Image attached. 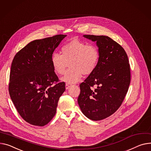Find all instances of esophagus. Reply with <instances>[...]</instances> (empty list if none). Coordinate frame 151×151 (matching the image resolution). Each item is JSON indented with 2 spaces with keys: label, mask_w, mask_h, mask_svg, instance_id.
<instances>
[{
  "label": "esophagus",
  "mask_w": 151,
  "mask_h": 151,
  "mask_svg": "<svg viewBox=\"0 0 151 151\" xmlns=\"http://www.w3.org/2000/svg\"><path fill=\"white\" fill-rule=\"evenodd\" d=\"M71 86H72V84H70L69 83H66V84H65V88L67 90Z\"/></svg>",
  "instance_id": "esophagus-1"
}]
</instances>
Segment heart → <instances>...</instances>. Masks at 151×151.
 Masks as SVG:
<instances>
[{
  "mask_svg": "<svg viewBox=\"0 0 151 151\" xmlns=\"http://www.w3.org/2000/svg\"><path fill=\"white\" fill-rule=\"evenodd\" d=\"M62 55L53 53L51 64L55 72L63 75L70 63V69L62 78L63 81L76 83L81 79L83 73L91 74L96 68L99 57L98 48L94 45L73 39L64 44L61 48Z\"/></svg>",
  "mask_w": 151,
  "mask_h": 151,
  "instance_id": "b5f03b06",
  "label": "heart"
}]
</instances>
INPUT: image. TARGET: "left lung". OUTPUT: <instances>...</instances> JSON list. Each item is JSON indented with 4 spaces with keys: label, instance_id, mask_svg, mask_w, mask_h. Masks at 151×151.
<instances>
[{
    "label": "left lung",
    "instance_id": "8db88e82",
    "mask_svg": "<svg viewBox=\"0 0 151 151\" xmlns=\"http://www.w3.org/2000/svg\"><path fill=\"white\" fill-rule=\"evenodd\" d=\"M96 42L98 65L80 84L78 103L88 118L99 121L115 113L122 105L130 82V65L124 48L106 36L84 35Z\"/></svg>",
    "mask_w": 151,
    "mask_h": 151
}]
</instances>
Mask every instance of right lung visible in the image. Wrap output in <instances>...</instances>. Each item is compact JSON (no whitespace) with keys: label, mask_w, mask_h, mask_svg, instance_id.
<instances>
[{"label":"right lung","mask_w":151,"mask_h":151,"mask_svg":"<svg viewBox=\"0 0 151 151\" xmlns=\"http://www.w3.org/2000/svg\"><path fill=\"white\" fill-rule=\"evenodd\" d=\"M66 36L59 35L35 40L17 52L13 60L9 93L18 113L30 124L44 126L56 114L65 87V83H58L51 56Z\"/></svg>","instance_id":"obj_1"}]
</instances>
